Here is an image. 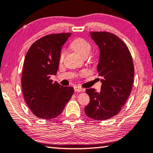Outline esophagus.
<instances>
[{"instance_id":"esophagus-1","label":"esophagus","mask_w":153,"mask_h":153,"mask_svg":"<svg viewBox=\"0 0 153 153\" xmlns=\"http://www.w3.org/2000/svg\"><path fill=\"white\" fill-rule=\"evenodd\" d=\"M74 90H75V91L78 92H84V90H85V89L82 88H80V87H79V86H74Z\"/></svg>"}]
</instances>
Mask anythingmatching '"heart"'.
Listing matches in <instances>:
<instances>
[{"label": "heart", "mask_w": 153, "mask_h": 153, "mask_svg": "<svg viewBox=\"0 0 153 153\" xmlns=\"http://www.w3.org/2000/svg\"><path fill=\"white\" fill-rule=\"evenodd\" d=\"M71 47L74 51L77 52L82 56H88L91 51L92 46L84 38H77L74 39L71 43ZM65 56V51H63L61 52L60 55V61H62ZM86 74V71H83L81 75H84Z\"/></svg>", "instance_id": "heart-1"}]
</instances>
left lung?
<instances>
[{
  "label": "left lung",
  "instance_id": "1",
  "mask_svg": "<svg viewBox=\"0 0 153 153\" xmlns=\"http://www.w3.org/2000/svg\"><path fill=\"white\" fill-rule=\"evenodd\" d=\"M90 36L100 50L97 65L102 77L101 90L88 88L90 102L84 108L88 117L106 120L120 112L131 93L134 68L128 46L117 36L107 32H91Z\"/></svg>",
  "mask_w": 153,
  "mask_h": 153
}]
</instances>
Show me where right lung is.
I'll return each instance as SVG.
<instances>
[{
    "label": "right lung",
    "mask_w": 153,
    "mask_h": 153,
    "mask_svg": "<svg viewBox=\"0 0 153 153\" xmlns=\"http://www.w3.org/2000/svg\"><path fill=\"white\" fill-rule=\"evenodd\" d=\"M71 33L43 36L30 46L25 55L22 77L23 94L26 104L38 117L56 118L63 112L73 95L72 87L53 82L56 74L63 46Z\"/></svg>",
    "instance_id": "obj_1"
}]
</instances>
